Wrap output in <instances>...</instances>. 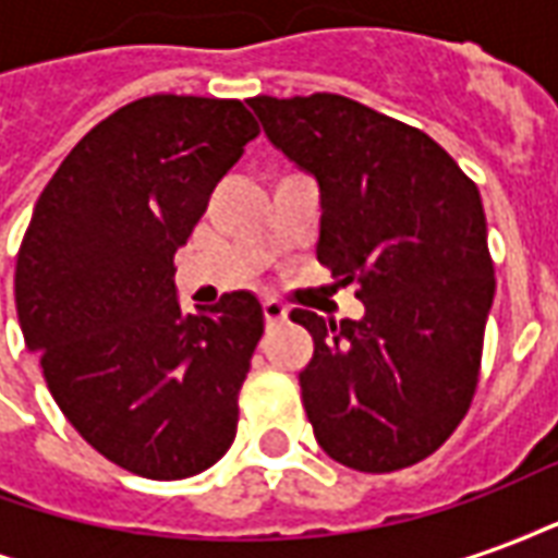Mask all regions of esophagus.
I'll return each mask as SVG.
<instances>
[{
    "instance_id": "esophagus-1",
    "label": "esophagus",
    "mask_w": 558,
    "mask_h": 558,
    "mask_svg": "<svg viewBox=\"0 0 558 558\" xmlns=\"http://www.w3.org/2000/svg\"><path fill=\"white\" fill-rule=\"evenodd\" d=\"M263 316H266V323H283L287 319V307L275 299H266L263 302Z\"/></svg>"
}]
</instances>
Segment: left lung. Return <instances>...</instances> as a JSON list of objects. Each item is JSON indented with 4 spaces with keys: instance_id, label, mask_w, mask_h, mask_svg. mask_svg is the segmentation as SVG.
<instances>
[{
    "instance_id": "left-lung-1",
    "label": "left lung",
    "mask_w": 558,
    "mask_h": 558,
    "mask_svg": "<svg viewBox=\"0 0 558 558\" xmlns=\"http://www.w3.org/2000/svg\"><path fill=\"white\" fill-rule=\"evenodd\" d=\"M247 107L319 184L316 259L359 283L362 319L292 311L314 338L299 374L319 448L359 472L412 466L454 433L478 386L493 280L481 194L424 131L343 95Z\"/></svg>"
}]
</instances>
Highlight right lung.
<instances>
[{
  "instance_id": "1",
  "label": "right lung",
  "mask_w": 558,
  "mask_h": 558,
  "mask_svg": "<svg viewBox=\"0 0 558 558\" xmlns=\"http://www.w3.org/2000/svg\"><path fill=\"white\" fill-rule=\"evenodd\" d=\"M256 134L242 101L128 104L71 148L20 244L17 319L50 395L143 478H191L235 439L263 307L239 290L184 314L172 256Z\"/></svg>"
}]
</instances>
